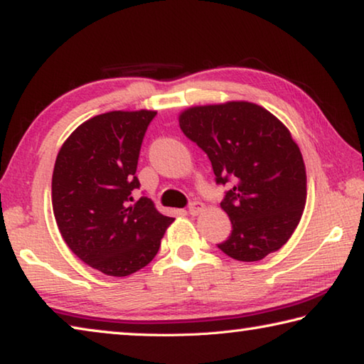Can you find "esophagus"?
Returning <instances> with one entry per match:
<instances>
[{
    "mask_svg": "<svg viewBox=\"0 0 364 364\" xmlns=\"http://www.w3.org/2000/svg\"><path fill=\"white\" fill-rule=\"evenodd\" d=\"M202 210H204V204H200V202H193V204L189 205V208H188V212L191 213V215H199V213H202Z\"/></svg>",
    "mask_w": 364,
    "mask_h": 364,
    "instance_id": "34e87169",
    "label": "esophagus"
}]
</instances>
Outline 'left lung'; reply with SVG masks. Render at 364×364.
<instances>
[{
  "label": "left lung",
  "mask_w": 364,
  "mask_h": 364,
  "mask_svg": "<svg viewBox=\"0 0 364 364\" xmlns=\"http://www.w3.org/2000/svg\"><path fill=\"white\" fill-rule=\"evenodd\" d=\"M178 120L210 159L217 183L232 181L220 204L232 231L218 249L239 262H258L279 250L306 202L304 157L289 128L249 101L193 106Z\"/></svg>",
  "instance_id": "left-lung-1"
}]
</instances>
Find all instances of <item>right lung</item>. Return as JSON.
Returning a JSON list of instances; mask_svg holds the SVG:
<instances>
[{
    "label": "right lung",
    "mask_w": 364,
    "mask_h": 364,
    "mask_svg": "<svg viewBox=\"0 0 364 364\" xmlns=\"http://www.w3.org/2000/svg\"><path fill=\"white\" fill-rule=\"evenodd\" d=\"M156 110H110L83 122L60 146L53 171V212L69 249L107 276H130L157 255L173 218L141 197L136 167Z\"/></svg>",
    "instance_id": "1"
}]
</instances>
